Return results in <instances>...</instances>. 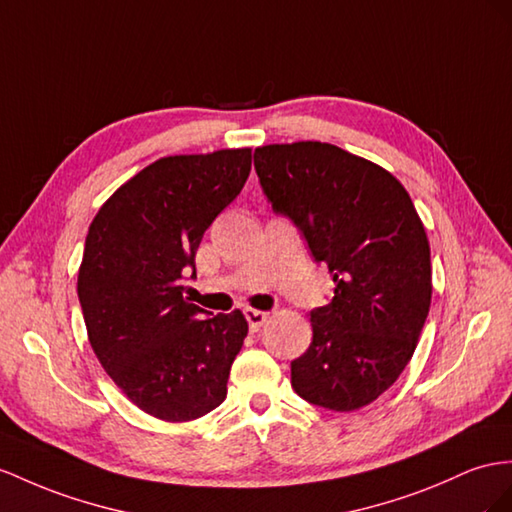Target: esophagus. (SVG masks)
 I'll return each instance as SVG.
<instances>
[{
    "label": "esophagus",
    "instance_id": "1",
    "mask_svg": "<svg viewBox=\"0 0 512 512\" xmlns=\"http://www.w3.org/2000/svg\"><path fill=\"white\" fill-rule=\"evenodd\" d=\"M246 320H248V326H251V331H259L261 326L266 324L268 320V313L266 311H259V309H246Z\"/></svg>",
    "mask_w": 512,
    "mask_h": 512
}]
</instances>
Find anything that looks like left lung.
<instances>
[{"label":"left lung","mask_w":512,"mask_h":512,"mask_svg":"<svg viewBox=\"0 0 512 512\" xmlns=\"http://www.w3.org/2000/svg\"><path fill=\"white\" fill-rule=\"evenodd\" d=\"M255 170L274 212L296 222L335 283L331 303L311 311L313 339L292 361V387L329 411H357L398 381L424 329V222L389 170L329 142L257 147Z\"/></svg>","instance_id":"obj_1"}]
</instances>
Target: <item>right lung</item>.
Returning <instances> with one entry per match:
<instances>
[{"instance_id":"add662e5","label":"right lung","mask_w":512,"mask_h":512,"mask_svg":"<svg viewBox=\"0 0 512 512\" xmlns=\"http://www.w3.org/2000/svg\"><path fill=\"white\" fill-rule=\"evenodd\" d=\"M253 149L168 155L99 207L86 235L77 296L99 363L140 411L192 422L227 398L248 322L205 318L181 279L214 218L240 194Z\"/></svg>"}]
</instances>
